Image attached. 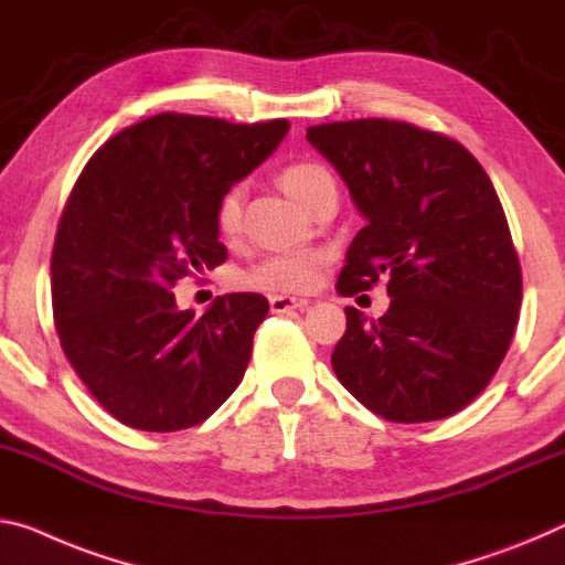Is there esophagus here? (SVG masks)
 Instances as JSON below:
<instances>
[{
  "label": "esophagus",
  "instance_id": "34e87169",
  "mask_svg": "<svg viewBox=\"0 0 565 565\" xmlns=\"http://www.w3.org/2000/svg\"><path fill=\"white\" fill-rule=\"evenodd\" d=\"M268 307H271L274 315H289V311H297L309 307V299H301V297H281V294H276V297L268 299Z\"/></svg>",
  "mask_w": 565,
  "mask_h": 565
}]
</instances>
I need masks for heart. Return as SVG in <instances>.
<instances>
[{
  "mask_svg": "<svg viewBox=\"0 0 565 565\" xmlns=\"http://www.w3.org/2000/svg\"><path fill=\"white\" fill-rule=\"evenodd\" d=\"M279 183L294 201L303 209L311 199L331 181L329 170L311 160L286 166L279 173ZM216 231L223 238H236L244 226V188L231 185L216 203ZM329 256L324 250H284V254L266 256L264 262L250 266L244 274V286L271 294H301L311 291L324 281Z\"/></svg>",
  "mask_w": 565,
  "mask_h": 565,
  "instance_id": "1",
  "label": "heart"
}]
</instances>
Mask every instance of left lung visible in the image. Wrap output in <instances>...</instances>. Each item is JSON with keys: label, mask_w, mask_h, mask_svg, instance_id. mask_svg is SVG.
Returning <instances> with one entry per match:
<instances>
[{"label": "left lung", "mask_w": 565, "mask_h": 565, "mask_svg": "<svg viewBox=\"0 0 565 565\" xmlns=\"http://www.w3.org/2000/svg\"><path fill=\"white\" fill-rule=\"evenodd\" d=\"M366 226L347 250L342 297L387 281V315L347 307L331 352L339 382L374 415L429 423L468 407L513 342L523 276L503 205L458 140L402 120L311 125Z\"/></svg>", "instance_id": "obj_1"}]
</instances>
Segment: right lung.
<instances>
[{
  "label": "right lung",
  "instance_id": "1",
  "mask_svg": "<svg viewBox=\"0 0 565 565\" xmlns=\"http://www.w3.org/2000/svg\"><path fill=\"white\" fill-rule=\"evenodd\" d=\"M286 130L289 120L160 113L113 136L79 173L52 248V311L67 362L122 425H201L244 380L268 301L226 294L195 317L170 289L226 262L216 203Z\"/></svg>",
  "mask_w": 565,
  "mask_h": 565
}]
</instances>
